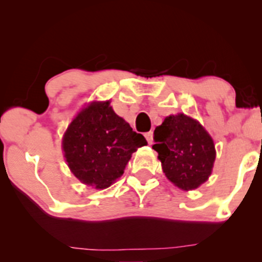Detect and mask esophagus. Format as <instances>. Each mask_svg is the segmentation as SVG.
<instances>
[{
	"label": "esophagus",
	"mask_w": 262,
	"mask_h": 262,
	"mask_svg": "<svg viewBox=\"0 0 262 262\" xmlns=\"http://www.w3.org/2000/svg\"><path fill=\"white\" fill-rule=\"evenodd\" d=\"M144 135H145V138H146V140H148V143L151 144L152 143V132H148V133H145Z\"/></svg>",
	"instance_id": "1"
}]
</instances>
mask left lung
<instances>
[{
  "mask_svg": "<svg viewBox=\"0 0 262 262\" xmlns=\"http://www.w3.org/2000/svg\"><path fill=\"white\" fill-rule=\"evenodd\" d=\"M152 149L165 176L179 188H197L207 181L215 160L214 143L204 128L183 113L165 118L155 128Z\"/></svg>",
  "mask_w": 262,
  "mask_h": 262,
  "instance_id": "obj_1",
  "label": "left lung"
}]
</instances>
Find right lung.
<instances>
[{"mask_svg":"<svg viewBox=\"0 0 262 262\" xmlns=\"http://www.w3.org/2000/svg\"><path fill=\"white\" fill-rule=\"evenodd\" d=\"M145 138L117 116L110 102H93L77 114L62 139L65 159L81 182L107 188L124 172Z\"/></svg>","mask_w":262,"mask_h":262,"instance_id":"obj_1","label":"right lung"}]
</instances>
